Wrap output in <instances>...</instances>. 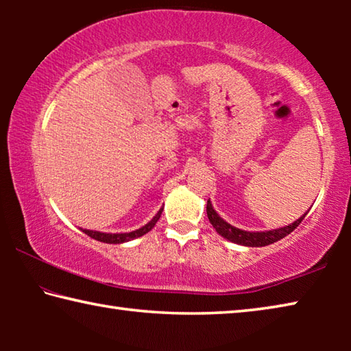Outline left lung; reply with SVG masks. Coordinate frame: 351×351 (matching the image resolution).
<instances>
[{
  "label": "left lung",
  "mask_w": 351,
  "mask_h": 351,
  "mask_svg": "<svg viewBox=\"0 0 351 351\" xmlns=\"http://www.w3.org/2000/svg\"><path fill=\"white\" fill-rule=\"evenodd\" d=\"M305 215L300 217L293 224L285 226V228H280V229L268 230V232H247V230L237 229L229 223H226L224 219L215 212V209H213L210 201H207V217H209V221L213 226V229H215L219 235L224 237V239H228L229 241L237 243V245H243V246H251V247L268 246V245H272V243L285 239V237L289 235L297 226L302 223V219L305 218Z\"/></svg>",
  "instance_id": "1"
}]
</instances>
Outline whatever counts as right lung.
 <instances>
[{"mask_svg": "<svg viewBox=\"0 0 351 351\" xmlns=\"http://www.w3.org/2000/svg\"><path fill=\"white\" fill-rule=\"evenodd\" d=\"M161 213H162V209H159V212L153 217L150 223H147L145 226H142L141 229L133 230V232H128V234H105V232H96V230H86V229H82V230L88 237H91V239L97 240V241L111 243V245H119V243H125V241H130V240H134V239H138V237H142V235H145L147 232H150V230L154 228V224L158 223V219L161 218Z\"/></svg>", "mask_w": 351, "mask_h": 351, "instance_id": "right-lung-1", "label": "right lung"}]
</instances>
